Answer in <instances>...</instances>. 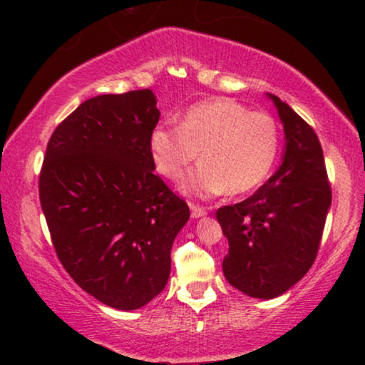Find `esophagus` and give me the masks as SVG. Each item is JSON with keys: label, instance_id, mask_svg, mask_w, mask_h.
Returning <instances> with one entry per match:
<instances>
[{"label": "esophagus", "instance_id": "obj_1", "mask_svg": "<svg viewBox=\"0 0 365 365\" xmlns=\"http://www.w3.org/2000/svg\"><path fill=\"white\" fill-rule=\"evenodd\" d=\"M190 210H192V217H201L207 212L203 206L195 205V203H190Z\"/></svg>", "mask_w": 365, "mask_h": 365}]
</instances>
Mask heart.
Here are the masks:
<instances>
[{
    "label": "heart",
    "mask_w": 365,
    "mask_h": 365,
    "mask_svg": "<svg viewBox=\"0 0 365 365\" xmlns=\"http://www.w3.org/2000/svg\"><path fill=\"white\" fill-rule=\"evenodd\" d=\"M149 148L158 170L170 180H177L201 151L203 162L180 182L185 193L242 195L259 187L273 170L281 130L271 113L216 97L190 107L180 125L155 126Z\"/></svg>",
    "instance_id": "1"
}]
</instances>
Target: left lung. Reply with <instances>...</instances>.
<instances>
[{
    "mask_svg": "<svg viewBox=\"0 0 365 365\" xmlns=\"http://www.w3.org/2000/svg\"><path fill=\"white\" fill-rule=\"evenodd\" d=\"M269 97L284 125V160L250 198L216 211L229 240L225 279L257 299L281 296L307 274L331 205L317 133L279 97Z\"/></svg>",
    "mask_w": 365,
    "mask_h": 365,
    "instance_id": "obj_1",
    "label": "left lung"
}]
</instances>
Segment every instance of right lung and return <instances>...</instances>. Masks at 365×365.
<instances>
[{"mask_svg":"<svg viewBox=\"0 0 365 365\" xmlns=\"http://www.w3.org/2000/svg\"><path fill=\"white\" fill-rule=\"evenodd\" d=\"M153 91L86 101L51 133L38 196L51 244L76 284L118 310L151 302L190 207L155 175Z\"/></svg>","mask_w":365,"mask_h":365,"instance_id":"obj_1","label":"right lung"}]
</instances>
